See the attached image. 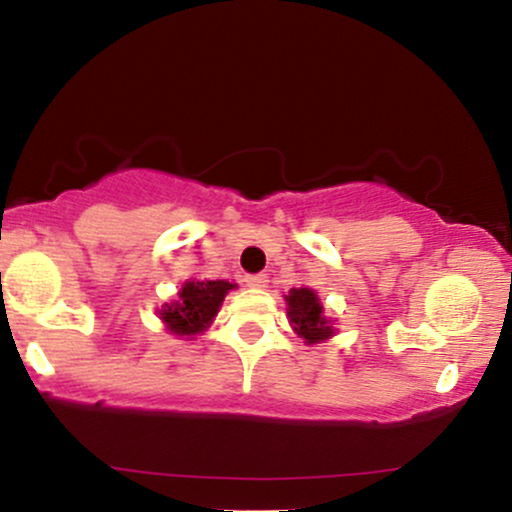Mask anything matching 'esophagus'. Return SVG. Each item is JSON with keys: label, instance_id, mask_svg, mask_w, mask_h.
I'll return each mask as SVG.
<instances>
[{"label": "esophagus", "instance_id": "34e87169", "mask_svg": "<svg viewBox=\"0 0 512 512\" xmlns=\"http://www.w3.org/2000/svg\"><path fill=\"white\" fill-rule=\"evenodd\" d=\"M245 281H248V286H252V289H264V286L269 284V276L267 274H250V276H245Z\"/></svg>", "mask_w": 512, "mask_h": 512}]
</instances>
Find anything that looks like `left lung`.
<instances>
[{
	"mask_svg": "<svg viewBox=\"0 0 512 512\" xmlns=\"http://www.w3.org/2000/svg\"><path fill=\"white\" fill-rule=\"evenodd\" d=\"M286 313L293 325V332L305 339V344H320L330 339L334 330L332 322L322 315V303L313 289H291L286 296Z\"/></svg>",
	"mask_w": 512,
	"mask_h": 512,
	"instance_id": "obj_1",
	"label": "left lung"
}]
</instances>
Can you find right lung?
I'll list each match as a JSON object with an SVG mask.
<instances>
[{
    "label": "right lung",
    "instance_id": "obj_1",
    "mask_svg": "<svg viewBox=\"0 0 512 512\" xmlns=\"http://www.w3.org/2000/svg\"><path fill=\"white\" fill-rule=\"evenodd\" d=\"M231 289H236V284L231 281H185L178 293V301L166 303L161 308V320L178 337H195L211 325Z\"/></svg>",
    "mask_w": 512,
    "mask_h": 512
}]
</instances>
